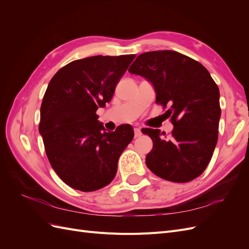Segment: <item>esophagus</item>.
<instances>
[{
  "mask_svg": "<svg viewBox=\"0 0 249 249\" xmlns=\"http://www.w3.org/2000/svg\"><path fill=\"white\" fill-rule=\"evenodd\" d=\"M134 135H135V137H140L141 136L142 132H141V130L139 129V127H135V129H134Z\"/></svg>",
  "mask_w": 249,
  "mask_h": 249,
  "instance_id": "1",
  "label": "esophagus"
}]
</instances>
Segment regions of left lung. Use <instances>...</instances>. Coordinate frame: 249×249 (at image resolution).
Here are the masks:
<instances>
[{"label": "left lung", "mask_w": 249, "mask_h": 249, "mask_svg": "<svg viewBox=\"0 0 249 249\" xmlns=\"http://www.w3.org/2000/svg\"><path fill=\"white\" fill-rule=\"evenodd\" d=\"M129 71L152 83L156 103L163 108L169 106L166 113L173 124L170 139L161 138L157 129L146 127L143 132L154 143L146 155V166L170 182L196 178L213 156L221 115L219 89L210 72L194 59L175 51L143 53Z\"/></svg>", "instance_id": "left-lung-1"}]
</instances>
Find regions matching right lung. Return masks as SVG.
<instances>
[{"label":"right lung","mask_w":249,"mask_h":249,"mask_svg":"<svg viewBox=\"0 0 249 249\" xmlns=\"http://www.w3.org/2000/svg\"><path fill=\"white\" fill-rule=\"evenodd\" d=\"M135 57L74 60L49 83L40 107L39 133L51 166L73 189L91 192L110 184L120 155L133 140L132 125L106 131L96 110L111 101Z\"/></svg>","instance_id":"right-lung-1"}]
</instances>
